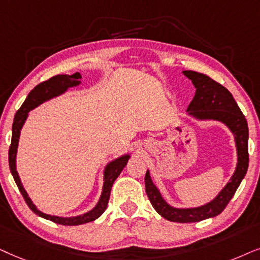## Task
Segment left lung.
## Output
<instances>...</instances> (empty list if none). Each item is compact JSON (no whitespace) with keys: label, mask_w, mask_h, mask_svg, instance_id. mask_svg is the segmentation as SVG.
I'll list each match as a JSON object with an SVG mask.
<instances>
[{"label":"left lung","mask_w":260,"mask_h":260,"mask_svg":"<svg viewBox=\"0 0 260 260\" xmlns=\"http://www.w3.org/2000/svg\"><path fill=\"white\" fill-rule=\"evenodd\" d=\"M183 74L196 88L195 96L186 112L197 120H215L226 124L233 133L238 153L237 168L230 182L213 201L196 208H175L166 203L157 186L152 182L150 172L146 171L145 188L148 200L157 213L169 221L188 223L199 222L219 215L234 196L248 168V127L244 114L241 113L233 96L223 85L199 72L185 70Z\"/></svg>","instance_id":"left-lung-1"}]
</instances>
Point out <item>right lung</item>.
<instances>
[{
	"label": "right lung",
	"mask_w": 260,
	"mask_h": 260,
	"mask_svg": "<svg viewBox=\"0 0 260 260\" xmlns=\"http://www.w3.org/2000/svg\"><path fill=\"white\" fill-rule=\"evenodd\" d=\"M81 78L82 76L79 72H76L74 75H57L54 77H52L47 81H45L40 84H38L32 91L29 92L27 96L26 101L23 102L21 108L17 110L14 117L13 128H12V144L9 147V169L12 172L14 181H15L17 188H19L20 192L25 199L27 206L29 207L30 210L33 213H36L37 215L44 219L53 221L55 223L63 224V226H77V224H83L90 221H94L100 217L103 214V212L107 209L108 206V201L110 196V190H112L113 183L115 179L119 177L121 171L123 170L124 166L127 165L128 159H129V154H124L122 157H119L115 160L110 161L105 169V182H103V189L101 197H100L98 205L92 208L90 212L83 214V215L78 216H72V217H60V216H54V215H48L40 212L39 209H37V207L33 205L32 200L28 197V193L26 192L25 188L22 186L21 179L19 177V174L16 171V152H17V145H19V138L20 133H21V128L25 123L27 117H28V113L30 110L36 108L41 103L48 100L55 98V96H59L64 94L69 88L72 86H77L81 84Z\"/></svg>",
	"instance_id": "add662e5"
}]
</instances>
